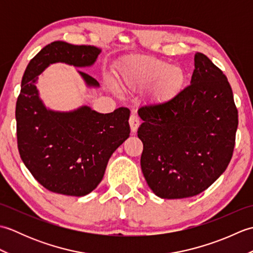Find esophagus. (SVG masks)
I'll return each instance as SVG.
<instances>
[{
    "label": "esophagus",
    "mask_w": 253,
    "mask_h": 253,
    "mask_svg": "<svg viewBox=\"0 0 253 253\" xmlns=\"http://www.w3.org/2000/svg\"><path fill=\"white\" fill-rule=\"evenodd\" d=\"M129 125H130V129L132 132H136L139 125H140V120L137 115H131L129 117Z\"/></svg>",
    "instance_id": "esophagus-1"
}]
</instances>
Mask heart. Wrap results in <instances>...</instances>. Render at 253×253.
<instances>
[{
	"mask_svg": "<svg viewBox=\"0 0 253 253\" xmlns=\"http://www.w3.org/2000/svg\"><path fill=\"white\" fill-rule=\"evenodd\" d=\"M118 82L124 89L130 91L152 87L159 98L169 99L184 88L186 75L181 68L160 58L140 56L122 64L118 68Z\"/></svg>",
	"mask_w": 253,
	"mask_h": 253,
	"instance_id": "obj_1",
	"label": "heart"
}]
</instances>
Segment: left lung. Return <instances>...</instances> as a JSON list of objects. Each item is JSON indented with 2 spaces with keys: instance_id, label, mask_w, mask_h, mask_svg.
I'll list each match as a JSON object with an SVG mask.
<instances>
[{
  "instance_id": "8db88e82",
  "label": "left lung",
  "mask_w": 253,
  "mask_h": 253,
  "mask_svg": "<svg viewBox=\"0 0 253 253\" xmlns=\"http://www.w3.org/2000/svg\"><path fill=\"white\" fill-rule=\"evenodd\" d=\"M143 123L141 169L162 199L197 196L230 162L238 111L226 76L202 53L195 54L190 84L169 101L139 109Z\"/></svg>"
}]
</instances>
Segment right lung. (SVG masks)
<instances>
[{
  "label": "right lung",
  "instance_id": "1",
  "mask_svg": "<svg viewBox=\"0 0 253 253\" xmlns=\"http://www.w3.org/2000/svg\"><path fill=\"white\" fill-rule=\"evenodd\" d=\"M101 49L54 41L32 58L21 80L16 102L20 158L45 189L83 197L94 190L111 155L129 137L130 111L118 107L102 114L84 105L71 112L46 109L37 89L38 76L54 63L75 67L93 65ZM88 87H99L90 75L78 71Z\"/></svg>",
  "mask_w": 253,
  "mask_h": 253
}]
</instances>
